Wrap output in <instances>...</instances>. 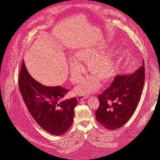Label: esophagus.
<instances>
[{
	"mask_svg": "<svg viewBox=\"0 0 160 160\" xmlns=\"http://www.w3.org/2000/svg\"><path fill=\"white\" fill-rule=\"evenodd\" d=\"M86 98H87V97L85 96H83V95H79V96H78V100L79 101H81L82 100L86 99Z\"/></svg>",
	"mask_w": 160,
	"mask_h": 160,
	"instance_id": "obj_1",
	"label": "esophagus"
}]
</instances>
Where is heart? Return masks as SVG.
<instances>
[{
    "instance_id": "b5f03b06",
    "label": "heart",
    "mask_w": 160,
    "mask_h": 160,
    "mask_svg": "<svg viewBox=\"0 0 160 160\" xmlns=\"http://www.w3.org/2000/svg\"><path fill=\"white\" fill-rule=\"evenodd\" d=\"M74 59L70 60V73L72 81L79 82L82 78L85 68L82 63H88V70L93 76L83 80L76 88L77 94H89L96 91L100 86L99 81L106 82L114 75L116 64L111 50L99 52L96 48H84L77 50L74 54Z\"/></svg>"
}]
</instances>
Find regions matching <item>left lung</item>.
Returning a JSON list of instances; mask_svg holds the SVG:
<instances>
[{"label":"left lung","instance_id":"obj_1","mask_svg":"<svg viewBox=\"0 0 160 160\" xmlns=\"http://www.w3.org/2000/svg\"><path fill=\"white\" fill-rule=\"evenodd\" d=\"M144 81L143 65L132 74L117 75L110 86L98 96L96 120L108 130H116L124 125L140 102Z\"/></svg>","mask_w":160,"mask_h":160}]
</instances>
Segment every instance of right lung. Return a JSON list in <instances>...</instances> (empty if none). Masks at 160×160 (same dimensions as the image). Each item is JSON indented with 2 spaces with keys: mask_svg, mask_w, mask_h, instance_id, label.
Masks as SVG:
<instances>
[{
  "mask_svg": "<svg viewBox=\"0 0 160 160\" xmlns=\"http://www.w3.org/2000/svg\"><path fill=\"white\" fill-rule=\"evenodd\" d=\"M18 86L27 109L38 124L55 136L66 133L72 124L76 98L64 100L68 90L46 86L30 75L24 61L18 77Z\"/></svg>",
  "mask_w": 160,
  "mask_h": 160,
  "instance_id": "obj_1",
  "label": "right lung"
}]
</instances>
